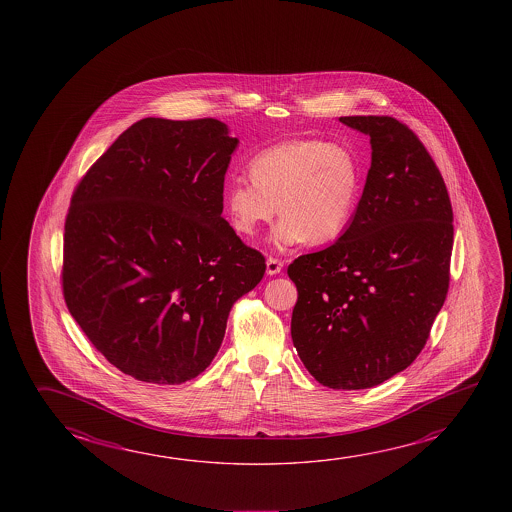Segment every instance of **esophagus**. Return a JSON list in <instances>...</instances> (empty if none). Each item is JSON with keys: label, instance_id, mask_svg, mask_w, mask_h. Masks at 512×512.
Instances as JSON below:
<instances>
[{"label": "esophagus", "instance_id": "esophagus-1", "mask_svg": "<svg viewBox=\"0 0 512 512\" xmlns=\"http://www.w3.org/2000/svg\"><path fill=\"white\" fill-rule=\"evenodd\" d=\"M284 268V262L282 260L273 259V257H269L266 260V273H268L269 277H273V275H278L280 271Z\"/></svg>", "mask_w": 512, "mask_h": 512}]
</instances>
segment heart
<instances>
[{"label": "heart", "instance_id": "obj_1", "mask_svg": "<svg viewBox=\"0 0 512 512\" xmlns=\"http://www.w3.org/2000/svg\"><path fill=\"white\" fill-rule=\"evenodd\" d=\"M250 179L225 189L228 221L237 234L253 237L262 223L282 214L271 243L280 250L307 239L327 244L341 237L357 205L359 166L343 144L291 139L257 153Z\"/></svg>", "mask_w": 512, "mask_h": 512}]
</instances>
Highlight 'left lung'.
I'll return each mask as SVG.
<instances>
[{"label":"left lung","mask_w":512,"mask_h":512,"mask_svg":"<svg viewBox=\"0 0 512 512\" xmlns=\"http://www.w3.org/2000/svg\"><path fill=\"white\" fill-rule=\"evenodd\" d=\"M369 135L371 168L336 243L302 255L294 348L332 389H368L407 366L427 343L450 282L453 212L443 176L407 126L387 116L339 118Z\"/></svg>","instance_id":"left-lung-1"}]
</instances>
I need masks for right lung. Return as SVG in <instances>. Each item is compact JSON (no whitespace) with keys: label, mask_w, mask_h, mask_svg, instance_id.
Segmentation results:
<instances>
[{"label":"right lung","mask_w":512,"mask_h":512,"mask_svg":"<svg viewBox=\"0 0 512 512\" xmlns=\"http://www.w3.org/2000/svg\"><path fill=\"white\" fill-rule=\"evenodd\" d=\"M237 144L218 119H141L73 193L66 305L125 375L150 384L198 377L223 343L235 300L264 277V257L221 216Z\"/></svg>","instance_id":"add662e5"}]
</instances>
